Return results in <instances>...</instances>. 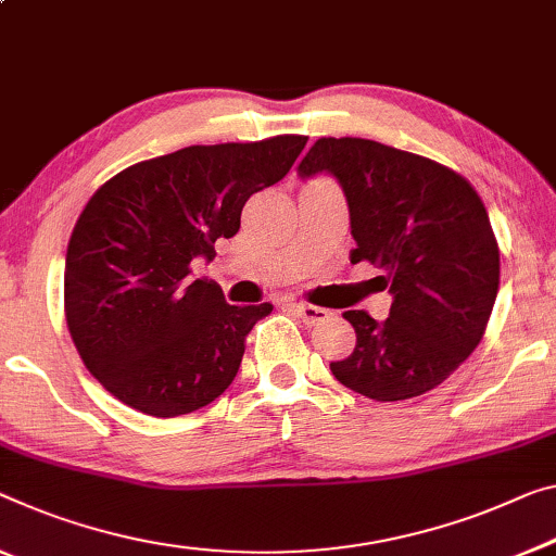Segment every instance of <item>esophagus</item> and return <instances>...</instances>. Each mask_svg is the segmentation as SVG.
Returning <instances> with one entry per match:
<instances>
[{
	"label": "esophagus",
	"mask_w": 556,
	"mask_h": 556,
	"mask_svg": "<svg viewBox=\"0 0 556 556\" xmlns=\"http://www.w3.org/2000/svg\"><path fill=\"white\" fill-rule=\"evenodd\" d=\"M290 307L298 313V318H301L305 326H318V323L328 320V311L326 307H318V305H307V303H290Z\"/></svg>",
	"instance_id": "34e87169"
}]
</instances>
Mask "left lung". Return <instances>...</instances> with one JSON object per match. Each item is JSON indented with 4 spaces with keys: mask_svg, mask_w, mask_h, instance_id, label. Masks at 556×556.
Masks as SVG:
<instances>
[{
    "mask_svg": "<svg viewBox=\"0 0 556 556\" xmlns=\"http://www.w3.org/2000/svg\"><path fill=\"white\" fill-rule=\"evenodd\" d=\"M336 176L355 249L386 276L390 318L365 311L343 318L355 350L330 370L378 403L425 395L480 345L500 288V249L480 195L438 161L370 139H318L298 176Z\"/></svg>",
    "mask_w": 556,
    "mask_h": 556,
    "instance_id": "left-lung-1",
    "label": "left lung"
}]
</instances>
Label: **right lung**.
I'll use <instances>...</instances> for the list:
<instances>
[{"instance_id": "obj_1", "label": "right lung", "mask_w": 556, "mask_h": 556, "mask_svg": "<svg viewBox=\"0 0 556 556\" xmlns=\"http://www.w3.org/2000/svg\"><path fill=\"white\" fill-rule=\"evenodd\" d=\"M307 136L186 147L101 186L66 249L64 311L87 370L153 417L206 407L233 382L245 336L270 303L228 305L191 261L233 238L253 193L278 184Z\"/></svg>"}]
</instances>
